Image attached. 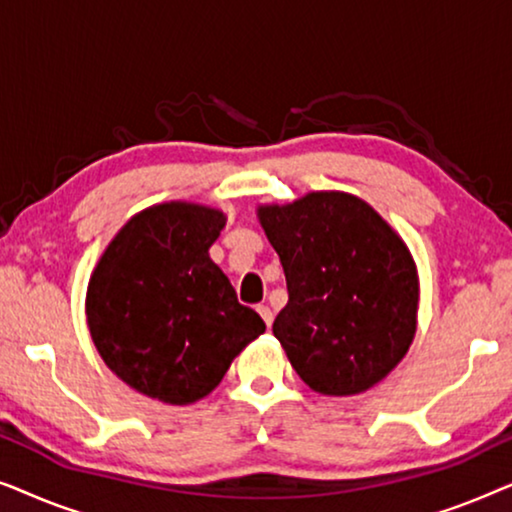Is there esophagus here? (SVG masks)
<instances>
[{
    "mask_svg": "<svg viewBox=\"0 0 512 512\" xmlns=\"http://www.w3.org/2000/svg\"><path fill=\"white\" fill-rule=\"evenodd\" d=\"M256 310H258V314H261V317H263L265 326H272V319H275V314H272L270 307H268V305H258Z\"/></svg>",
    "mask_w": 512,
    "mask_h": 512,
    "instance_id": "esophagus-1",
    "label": "esophagus"
}]
</instances>
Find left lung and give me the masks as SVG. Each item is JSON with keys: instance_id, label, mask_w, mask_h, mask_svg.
Returning a JSON list of instances; mask_svg holds the SVG:
<instances>
[{"instance_id": "left-lung-1", "label": "left lung", "mask_w": 512, "mask_h": 512, "mask_svg": "<svg viewBox=\"0 0 512 512\" xmlns=\"http://www.w3.org/2000/svg\"><path fill=\"white\" fill-rule=\"evenodd\" d=\"M258 219L289 291L272 333L300 380L319 394L352 396L387 377L417 331V270L401 237L338 191L261 207Z\"/></svg>"}]
</instances>
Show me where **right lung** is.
Returning a JSON list of instances; mask_svg holds the SVG:
<instances>
[{"instance_id":"1","label":"right lung","mask_w":512,"mask_h":512,"mask_svg":"<svg viewBox=\"0 0 512 512\" xmlns=\"http://www.w3.org/2000/svg\"><path fill=\"white\" fill-rule=\"evenodd\" d=\"M223 226L219 209L165 202L132 216L97 263L86 298L90 335L139 394L198 401L265 331L209 258Z\"/></svg>"}]
</instances>
